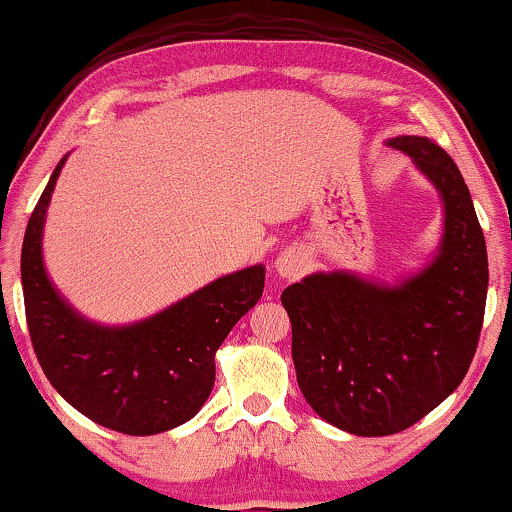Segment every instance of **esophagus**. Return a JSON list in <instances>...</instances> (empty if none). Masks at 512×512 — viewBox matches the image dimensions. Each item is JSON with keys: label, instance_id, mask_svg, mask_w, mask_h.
Segmentation results:
<instances>
[{"label": "esophagus", "instance_id": "34e87169", "mask_svg": "<svg viewBox=\"0 0 512 512\" xmlns=\"http://www.w3.org/2000/svg\"><path fill=\"white\" fill-rule=\"evenodd\" d=\"M274 272L281 281H295L307 272V260L298 250H286L276 257Z\"/></svg>", "mask_w": 512, "mask_h": 512}]
</instances>
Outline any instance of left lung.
<instances>
[{
  "label": "left lung",
  "instance_id": "left-lung-1",
  "mask_svg": "<svg viewBox=\"0 0 512 512\" xmlns=\"http://www.w3.org/2000/svg\"><path fill=\"white\" fill-rule=\"evenodd\" d=\"M386 145L408 155L441 197L432 260L396 283L336 269L281 293L300 391L324 422L357 436L403 432L458 389L489 288L484 233L453 159L422 135Z\"/></svg>",
  "mask_w": 512,
  "mask_h": 512
}]
</instances>
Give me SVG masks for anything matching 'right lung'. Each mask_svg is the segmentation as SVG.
<instances>
[{
	"instance_id": "1",
	"label": "right lung",
	"mask_w": 512,
	"mask_h": 512,
	"mask_svg": "<svg viewBox=\"0 0 512 512\" xmlns=\"http://www.w3.org/2000/svg\"><path fill=\"white\" fill-rule=\"evenodd\" d=\"M69 155L49 176L30 214L21 283L35 355L66 403L102 427L131 436L188 422L214 386V355L264 291V264L219 276L140 322L88 319L57 291L42 257L47 207Z\"/></svg>"
}]
</instances>
